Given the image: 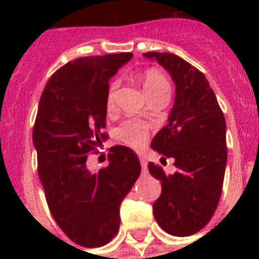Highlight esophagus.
I'll return each mask as SVG.
<instances>
[{
	"label": "esophagus",
	"mask_w": 259,
	"mask_h": 259,
	"mask_svg": "<svg viewBox=\"0 0 259 259\" xmlns=\"http://www.w3.org/2000/svg\"><path fill=\"white\" fill-rule=\"evenodd\" d=\"M140 163H141V168H143V171H146V168H148V162H146L145 158L140 157Z\"/></svg>",
	"instance_id": "1"
}]
</instances>
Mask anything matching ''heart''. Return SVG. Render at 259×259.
Returning a JSON list of instances; mask_svg holds the SVG:
<instances>
[{"label":"heart","mask_w":259,"mask_h":259,"mask_svg":"<svg viewBox=\"0 0 259 259\" xmlns=\"http://www.w3.org/2000/svg\"><path fill=\"white\" fill-rule=\"evenodd\" d=\"M143 85L146 95H153L158 92L170 93V83L162 72L157 70H148L143 76ZM115 102V87H111L106 98L107 109L111 110ZM116 136L120 141L127 144L134 149H141L148 143L149 131L145 124L135 120H128L123 123L116 131Z\"/></svg>","instance_id":"heart-1"}]
</instances>
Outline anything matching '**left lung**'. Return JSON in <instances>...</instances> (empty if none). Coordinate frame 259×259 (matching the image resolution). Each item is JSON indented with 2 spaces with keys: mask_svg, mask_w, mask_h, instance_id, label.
<instances>
[{
  "mask_svg": "<svg viewBox=\"0 0 259 259\" xmlns=\"http://www.w3.org/2000/svg\"><path fill=\"white\" fill-rule=\"evenodd\" d=\"M157 61L175 83V101L167 124L153 139L152 149L174 158L178 168L166 175L149 162V172L162 185L153 203L159 227L174 236L202 230L218 206L227 163L226 119L205 75L172 53H144Z\"/></svg>",
  "mask_w": 259,
  "mask_h": 259,
  "instance_id": "1",
  "label": "left lung"
}]
</instances>
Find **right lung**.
<instances>
[{
  "label": "right lung",
  "mask_w": 259,
  "mask_h": 259,
  "mask_svg": "<svg viewBox=\"0 0 259 259\" xmlns=\"http://www.w3.org/2000/svg\"><path fill=\"white\" fill-rule=\"evenodd\" d=\"M132 53L83 57L62 66L41 95L32 134L38 176L53 218L66 236L85 248L104 246L120 224V203L141 172L136 153L110 148L109 164L87 167L88 153L107 136L109 80Z\"/></svg>",
  "instance_id": "obj_1"
}]
</instances>
